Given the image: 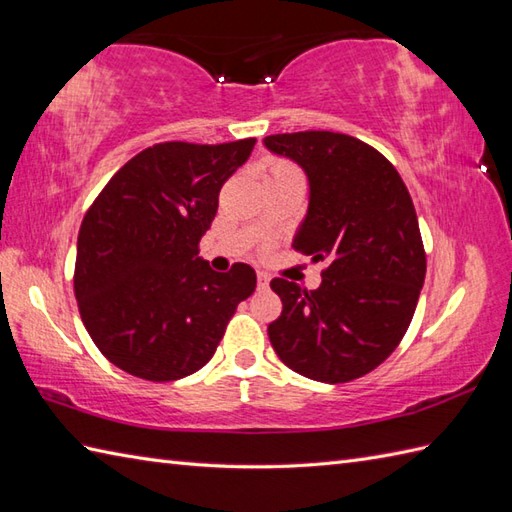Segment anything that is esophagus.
Masks as SVG:
<instances>
[{"instance_id":"obj_1","label":"esophagus","mask_w":512,"mask_h":512,"mask_svg":"<svg viewBox=\"0 0 512 512\" xmlns=\"http://www.w3.org/2000/svg\"><path fill=\"white\" fill-rule=\"evenodd\" d=\"M268 284H270V277L266 273H257V288L264 290L268 288Z\"/></svg>"}]
</instances>
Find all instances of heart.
<instances>
[{"label": "heart", "mask_w": 512, "mask_h": 512, "mask_svg": "<svg viewBox=\"0 0 512 512\" xmlns=\"http://www.w3.org/2000/svg\"><path fill=\"white\" fill-rule=\"evenodd\" d=\"M284 171H295V169L288 167V165H284V162H275V165L270 167V173H268V176H275V173H284Z\"/></svg>", "instance_id": "heart-1"}]
</instances>
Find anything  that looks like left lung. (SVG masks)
Instances as JSON below:
<instances>
[{
  "label": "left lung",
  "mask_w": 512,
  "mask_h": 512,
  "mask_svg": "<svg viewBox=\"0 0 512 512\" xmlns=\"http://www.w3.org/2000/svg\"><path fill=\"white\" fill-rule=\"evenodd\" d=\"M308 178L292 246L325 262L317 290L273 279L284 310L268 325L292 372L347 383L372 372L405 336L427 273L418 215L394 165L358 138L297 132L264 138Z\"/></svg>",
  "instance_id": "1"
}]
</instances>
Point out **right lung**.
Returning a JSON list of instances; mask_svg holds the SVG:
<instances>
[{
  "label": "right lung",
  "mask_w": 512,
  "mask_h": 512,
  "mask_svg": "<svg viewBox=\"0 0 512 512\" xmlns=\"http://www.w3.org/2000/svg\"><path fill=\"white\" fill-rule=\"evenodd\" d=\"M255 138L160 143L118 169L85 213L74 295L85 330L123 372L167 383L211 361L255 270L215 273L198 253L217 195Z\"/></svg>",
  "instance_id": "right-lung-1"
}]
</instances>
